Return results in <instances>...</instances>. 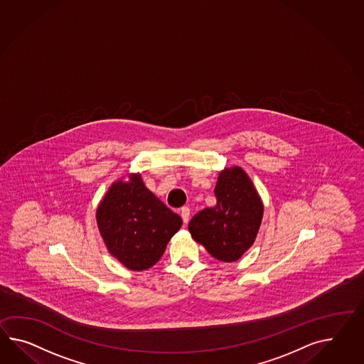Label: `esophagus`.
<instances>
[{"label": "esophagus", "mask_w": 364, "mask_h": 364, "mask_svg": "<svg viewBox=\"0 0 364 364\" xmlns=\"http://www.w3.org/2000/svg\"><path fill=\"white\" fill-rule=\"evenodd\" d=\"M189 215H191V209L188 206L181 208V218H183L184 223H188V221H189Z\"/></svg>", "instance_id": "34e87169"}]
</instances>
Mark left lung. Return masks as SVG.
Segmentation results:
<instances>
[{"mask_svg": "<svg viewBox=\"0 0 364 364\" xmlns=\"http://www.w3.org/2000/svg\"><path fill=\"white\" fill-rule=\"evenodd\" d=\"M214 195L217 205L196 214L188 229L212 257L237 262L254 245L264 206L246 171L238 166L220 172Z\"/></svg>", "mask_w": 364, "mask_h": 364, "instance_id": "obj_1", "label": "left lung"}]
</instances>
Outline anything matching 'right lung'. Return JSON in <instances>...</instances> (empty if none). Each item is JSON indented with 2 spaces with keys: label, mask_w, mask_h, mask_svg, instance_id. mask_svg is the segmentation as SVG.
Masks as SVG:
<instances>
[{
  "label": "right lung",
  "mask_w": 364,
  "mask_h": 364,
  "mask_svg": "<svg viewBox=\"0 0 364 364\" xmlns=\"http://www.w3.org/2000/svg\"><path fill=\"white\" fill-rule=\"evenodd\" d=\"M107 251L132 271H144L163 257L183 221L147 189L141 173L109 186L96 210Z\"/></svg>",
  "instance_id": "1"
}]
</instances>
